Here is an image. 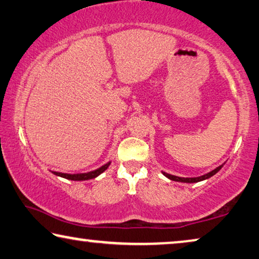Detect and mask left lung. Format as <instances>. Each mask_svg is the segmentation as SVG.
<instances>
[{"mask_svg":"<svg viewBox=\"0 0 259 259\" xmlns=\"http://www.w3.org/2000/svg\"><path fill=\"white\" fill-rule=\"evenodd\" d=\"M223 164L220 165L219 167H216L215 169H213V171L208 172L207 175H203L201 177H196V178H181V177H177V176H172V175H168V173L166 172H163V175L165 177H167L168 179H171L173 181H179V183H199V181H202V180H206L208 178H210V177H213L214 175H216L220 169L222 168Z\"/></svg>","mask_w":259,"mask_h":259,"instance_id":"obj_1","label":"left lung"}]
</instances>
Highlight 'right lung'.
Instances as JSON below:
<instances>
[{
    "label": "right lung",
    "mask_w": 259,
    "mask_h": 259,
    "mask_svg": "<svg viewBox=\"0 0 259 259\" xmlns=\"http://www.w3.org/2000/svg\"><path fill=\"white\" fill-rule=\"evenodd\" d=\"M110 165L109 163H107L103 165L98 169H94V171L87 172V173H76V175H68V173H61V172H53V175H56L58 177H61V178L65 179H69V180H75V181H81V180H90V179H94L96 177L101 175L102 172H105L108 168V166Z\"/></svg>",
    "instance_id": "1"
}]
</instances>
